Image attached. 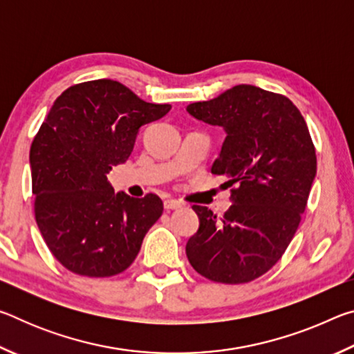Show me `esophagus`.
Segmentation results:
<instances>
[{
	"label": "esophagus",
	"instance_id": "1",
	"mask_svg": "<svg viewBox=\"0 0 354 354\" xmlns=\"http://www.w3.org/2000/svg\"><path fill=\"white\" fill-rule=\"evenodd\" d=\"M181 206H183V203L178 200H165L164 201V207L167 209V211H173V209H178Z\"/></svg>",
	"mask_w": 354,
	"mask_h": 354
}]
</instances>
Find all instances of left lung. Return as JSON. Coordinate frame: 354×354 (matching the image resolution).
<instances>
[{"label":"left lung","mask_w":354,"mask_h":354,"mask_svg":"<svg viewBox=\"0 0 354 354\" xmlns=\"http://www.w3.org/2000/svg\"><path fill=\"white\" fill-rule=\"evenodd\" d=\"M187 112L225 129L211 171L227 178L232 205L220 221L211 209L194 205L200 227L185 254L214 283H250L281 259L306 209L317 173L308 124L284 95L250 84L192 103Z\"/></svg>","instance_id":"obj_1"}]
</instances>
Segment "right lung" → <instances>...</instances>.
Masks as SVG:
<instances>
[{
	"label": "right lung",
	"mask_w": 354,
	"mask_h": 354,
	"mask_svg": "<svg viewBox=\"0 0 354 354\" xmlns=\"http://www.w3.org/2000/svg\"><path fill=\"white\" fill-rule=\"evenodd\" d=\"M170 109L112 80L75 84L56 98L34 137L29 162L35 221L67 270L107 278L134 262L162 215V200L115 194L107 173L127 162L140 127Z\"/></svg>",
	"instance_id": "1"
}]
</instances>
